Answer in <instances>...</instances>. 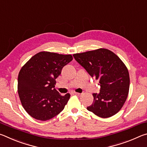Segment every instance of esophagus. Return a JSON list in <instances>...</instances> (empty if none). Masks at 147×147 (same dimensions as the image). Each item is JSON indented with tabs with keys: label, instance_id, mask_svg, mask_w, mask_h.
Instances as JSON below:
<instances>
[{
	"label": "esophagus",
	"instance_id": "esophagus-1",
	"mask_svg": "<svg viewBox=\"0 0 147 147\" xmlns=\"http://www.w3.org/2000/svg\"><path fill=\"white\" fill-rule=\"evenodd\" d=\"M74 94H76V95H78V96H80L81 94H82V93H76V92H74Z\"/></svg>",
	"mask_w": 147,
	"mask_h": 147
}]
</instances>
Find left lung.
I'll list each match as a JSON object with an SVG mask.
<instances>
[{
	"label": "left lung",
	"mask_w": 147,
	"mask_h": 147,
	"mask_svg": "<svg viewBox=\"0 0 147 147\" xmlns=\"http://www.w3.org/2000/svg\"><path fill=\"white\" fill-rule=\"evenodd\" d=\"M75 60L91 77L98 80L100 93H93L94 100L88 110L108 118L120 110L127 98L130 77L121 59L105 49L73 54Z\"/></svg>",
	"instance_id": "obj_1"
}]
</instances>
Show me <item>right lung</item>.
I'll list each match as a JSON object with an SVG mask.
<instances>
[{"instance_id":"obj_1","label":"right lung","mask_w":147,"mask_h":147,"mask_svg":"<svg viewBox=\"0 0 147 147\" xmlns=\"http://www.w3.org/2000/svg\"><path fill=\"white\" fill-rule=\"evenodd\" d=\"M71 55L40 52L29 59L18 76V93L24 109L32 117L49 120L58 115L67 103L70 94H59L54 87L56 78Z\"/></svg>"}]
</instances>
